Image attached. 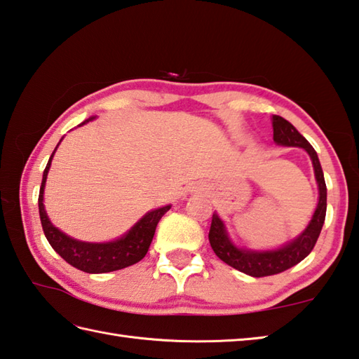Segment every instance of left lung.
<instances>
[{"instance_id": "obj_1", "label": "left lung", "mask_w": 359, "mask_h": 359, "mask_svg": "<svg viewBox=\"0 0 359 359\" xmlns=\"http://www.w3.org/2000/svg\"><path fill=\"white\" fill-rule=\"evenodd\" d=\"M272 129L273 142L278 146L302 147L310 156L314 177L316 182H318L319 199L318 207H316L308 226L294 240L283 244L282 248L268 250H255L236 245L231 241L226 224H224L219 215L216 212L213 213L208 240L215 254L224 263H227L231 268H235L240 272L248 273L250 277H266L273 276V273H280L292 268V266H296L302 259L310 255V252L313 250L314 244L320 235L327 213V185L318 152L308 143V140L304 135H300V132L290 121H286L285 118L272 115Z\"/></svg>"}]
</instances>
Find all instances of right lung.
<instances>
[{"label": "right lung", "mask_w": 359, "mask_h": 359, "mask_svg": "<svg viewBox=\"0 0 359 359\" xmlns=\"http://www.w3.org/2000/svg\"><path fill=\"white\" fill-rule=\"evenodd\" d=\"M95 116H91L86 121L81 123L79 126L87 124ZM62 142V140H60ZM59 142V144H60ZM57 144V146H59ZM55 146L54 152L57 151ZM54 152L48 160V165L43 171V179H41L40 194H39V213L41 227H43L45 236L48 243L51 244V248L57 252V254L65 259L67 263L74 266L76 269L88 272V273H104L111 271H119L128 268L138 263L140 259H143L144 255L149 250V245L152 243L154 233H156V227L158 221L161 219L171 205H165L156 210L147 212L142 219L133 224L130 230L126 231L123 236H119L118 240L107 241V243H88V241H79L76 238L68 236L59 230L54 224L49 221L46 215L45 203H43V194H45V185L46 177L51 168V161L54 157Z\"/></svg>", "instance_id": "right-lung-1"}]
</instances>
